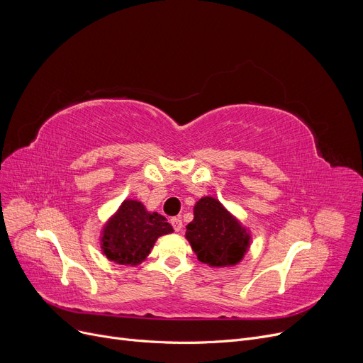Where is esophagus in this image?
Returning a JSON list of instances; mask_svg holds the SVG:
<instances>
[{"instance_id":"34e87169","label":"esophagus","mask_w":363,"mask_h":363,"mask_svg":"<svg viewBox=\"0 0 363 363\" xmlns=\"http://www.w3.org/2000/svg\"><path fill=\"white\" fill-rule=\"evenodd\" d=\"M169 223H171V226L174 228L176 232H180V230L183 229V221H182V218H179V217H172V218L169 220Z\"/></svg>"}]
</instances>
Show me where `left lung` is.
Masks as SVG:
<instances>
[{"label":"left lung","instance_id":"left-lung-1","mask_svg":"<svg viewBox=\"0 0 363 363\" xmlns=\"http://www.w3.org/2000/svg\"><path fill=\"white\" fill-rule=\"evenodd\" d=\"M194 216V221L186 226V239L199 262L224 267L242 260L250 247V235L217 199H199Z\"/></svg>","mask_w":363,"mask_h":363}]
</instances>
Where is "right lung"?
<instances>
[{
	"label": "right lung",
	"instance_id": "right-lung-1",
	"mask_svg": "<svg viewBox=\"0 0 363 363\" xmlns=\"http://www.w3.org/2000/svg\"><path fill=\"white\" fill-rule=\"evenodd\" d=\"M172 232L171 224L158 213H147L142 202L127 199L101 232V250L118 264L142 263L155 240Z\"/></svg>",
	"mask_w": 363,
	"mask_h": 363
}]
</instances>
